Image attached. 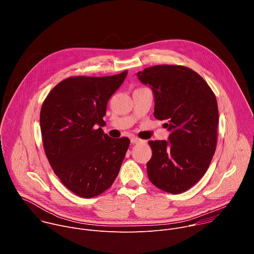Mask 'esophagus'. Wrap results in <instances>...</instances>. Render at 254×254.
Returning a JSON list of instances; mask_svg holds the SVG:
<instances>
[{"mask_svg": "<svg viewBox=\"0 0 254 254\" xmlns=\"http://www.w3.org/2000/svg\"><path fill=\"white\" fill-rule=\"evenodd\" d=\"M141 141H142V140H141L140 138H138V137H135V136H133V137H131V138H130V142H131V143H133V144H134V143H138V142H141Z\"/></svg>", "mask_w": 254, "mask_h": 254, "instance_id": "1", "label": "esophagus"}]
</instances>
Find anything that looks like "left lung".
I'll return each mask as SVG.
<instances>
[{
  "label": "left lung",
  "instance_id": "1",
  "mask_svg": "<svg viewBox=\"0 0 254 254\" xmlns=\"http://www.w3.org/2000/svg\"><path fill=\"white\" fill-rule=\"evenodd\" d=\"M155 96L154 116L165 121L167 140H149L153 151L148 177L159 189L180 194L206 173L217 144L218 105L214 92L194 70L156 65L136 73Z\"/></svg>",
  "mask_w": 254,
  "mask_h": 254
}]
</instances>
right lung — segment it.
<instances>
[{
  "label": "right lung",
  "mask_w": 254,
  "mask_h": 254,
  "mask_svg": "<svg viewBox=\"0 0 254 254\" xmlns=\"http://www.w3.org/2000/svg\"><path fill=\"white\" fill-rule=\"evenodd\" d=\"M127 74V70L113 76L66 78L42 104L40 127L46 157L62 184L77 196L100 195L119 175L129 139L108 136L101 127L107 101Z\"/></svg>",
  "instance_id": "add662e5"
}]
</instances>
